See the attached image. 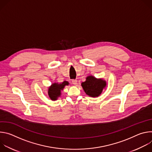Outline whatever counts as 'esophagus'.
I'll return each instance as SVG.
<instances>
[{
    "label": "esophagus",
    "mask_w": 152,
    "mask_h": 152,
    "mask_svg": "<svg viewBox=\"0 0 152 152\" xmlns=\"http://www.w3.org/2000/svg\"><path fill=\"white\" fill-rule=\"evenodd\" d=\"M72 83H73V85H76L77 84V80H76V79L73 80H72Z\"/></svg>",
    "instance_id": "1"
}]
</instances>
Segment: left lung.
<instances>
[{
  "mask_svg": "<svg viewBox=\"0 0 152 152\" xmlns=\"http://www.w3.org/2000/svg\"><path fill=\"white\" fill-rule=\"evenodd\" d=\"M81 86L89 96L95 97L99 96L102 93L103 89L106 86V82L102 79H97L93 76H89L86 80L81 83Z\"/></svg>",
  "mask_w": 152,
  "mask_h": 152,
  "instance_id": "1",
  "label": "left lung"
}]
</instances>
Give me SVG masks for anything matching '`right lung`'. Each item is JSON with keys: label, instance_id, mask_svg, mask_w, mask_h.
Returning <instances> with one entry per match:
<instances>
[{"label": "right lung", "instance_id": "1", "mask_svg": "<svg viewBox=\"0 0 152 152\" xmlns=\"http://www.w3.org/2000/svg\"><path fill=\"white\" fill-rule=\"evenodd\" d=\"M67 81H64L61 83H53L48 89V95L52 100H56L61 96V91L64 89L66 85H69Z\"/></svg>", "mask_w": 152, "mask_h": 152}]
</instances>
